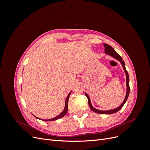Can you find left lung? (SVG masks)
<instances>
[{
    "label": "left lung",
    "instance_id": "1",
    "mask_svg": "<svg viewBox=\"0 0 150 150\" xmlns=\"http://www.w3.org/2000/svg\"><path fill=\"white\" fill-rule=\"evenodd\" d=\"M104 46V52H105L108 55L110 56L111 57H112L113 58H115V59H116L117 61H118L119 62H121V64L123 67V69L125 71V72L126 74V96H125V98L124 99V101H122V103H121V104L120 106H119L117 108L113 109V110H107V111H102V110H97V109L94 108L91 104V100H90V98L89 97V96L88 95V94L85 93L86 94V96L87 97L88 99V104H89V106L90 107V108L91 109V110L95 112H97V113H99V114H105V115H110V114H112V113H115L118 111L119 110H120L122 108V107L123 106L124 104H125V103L127 101V99L128 98L129 96V75L128 73V71H126V67H125V63L124 62V61L122 60V58L118 54H117L116 51L115 50L113 49L111 46L110 45H108L107 44H103Z\"/></svg>",
    "mask_w": 150,
    "mask_h": 150
}]
</instances>
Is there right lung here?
Returning a JSON list of instances; mask_svg holds the SVG:
<instances>
[{"label": "right lung", "mask_w": 150, "mask_h": 150, "mask_svg": "<svg viewBox=\"0 0 150 150\" xmlns=\"http://www.w3.org/2000/svg\"><path fill=\"white\" fill-rule=\"evenodd\" d=\"M71 93V91L69 93V94L67 95V98H66V101H65V107H64V110H63V111H62V112L61 113H60L59 115H57V116H56L55 117H53V118L49 119V120H41V119H39V118H38V117H35H35H36V118L39 119V120H42V121H54V120H58V119H60V118H61V117H64V116L66 115V113H67V109H68V104H67V103H68V100H69V95H70Z\"/></svg>", "instance_id": "add662e5"}]
</instances>
